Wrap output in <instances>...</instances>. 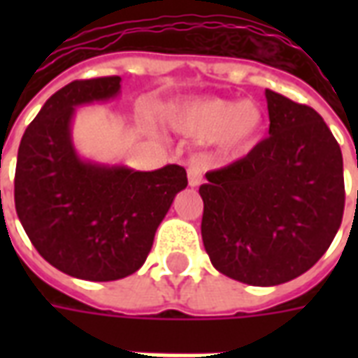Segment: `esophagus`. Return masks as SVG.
I'll list each match as a JSON object with an SVG mask.
<instances>
[{
  "instance_id": "obj_1",
  "label": "esophagus",
  "mask_w": 358,
  "mask_h": 358,
  "mask_svg": "<svg viewBox=\"0 0 358 358\" xmlns=\"http://www.w3.org/2000/svg\"><path fill=\"white\" fill-rule=\"evenodd\" d=\"M203 182V174H201V161L199 159H194L189 169H187V184L192 187L199 186Z\"/></svg>"
}]
</instances>
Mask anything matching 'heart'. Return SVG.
<instances>
[{"label":"heart","mask_w":358,"mask_h":358,"mask_svg":"<svg viewBox=\"0 0 358 358\" xmlns=\"http://www.w3.org/2000/svg\"><path fill=\"white\" fill-rule=\"evenodd\" d=\"M266 115L253 99L232 101L224 97H195L169 113L166 124L189 140L215 143L224 153L251 148L263 132Z\"/></svg>","instance_id":"b5f03b06"}]
</instances>
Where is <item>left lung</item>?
Masks as SVG:
<instances>
[{"mask_svg": "<svg viewBox=\"0 0 358 358\" xmlns=\"http://www.w3.org/2000/svg\"><path fill=\"white\" fill-rule=\"evenodd\" d=\"M268 138L205 174L201 238L213 266L249 285L285 284L330 248L341 224L343 157L322 117L272 90Z\"/></svg>", "mask_w": 358, "mask_h": 358, "instance_id": "left-lung-1", "label": "left lung"}]
</instances>
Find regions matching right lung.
<instances>
[{
	"label": "right lung",
	"mask_w": 358,
	"mask_h": 358,
	"mask_svg": "<svg viewBox=\"0 0 358 358\" xmlns=\"http://www.w3.org/2000/svg\"><path fill=\"white\" fill-rule=\"evenodd\" d=\"M120 76L76 80L51 95L22 136L15 207L38 253L69 276L110 282L145 263L159 224L186 171H134L76 151L73 120L82 105L117 99Z\"/></svg>",
	"instance_id": "obj_1"
}]
</instances>
